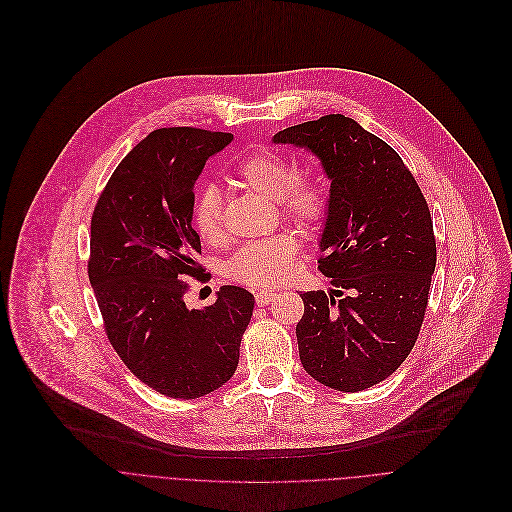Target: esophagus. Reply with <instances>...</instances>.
<instances>
[{
  "label": "esophagus",
  "mask_w": 512,
  "mask_h": 512,
  "mask_svg": "<svg viewBox=\"0 0 512 512\" xmlns=\"http://www.w3.org/2000/svg\"><path fill=\"white\" fill-rule=\"evenodd\" d=\"M274 298H276V292H272V290H258V292H256V302H258L260 306L270 304Z\"/></svg>",
  "instance_id": "obj_1"
}]
</instances>
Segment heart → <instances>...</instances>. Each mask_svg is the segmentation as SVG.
<instances>
[{"label":"heart","mask_w":512,"mask_h":512,"mask_svg":"<svg viewBox=\"0 0 512 512\" xmlns=\"http://www.w3.org/2000/svg\"><path fill=\"white\" fill-rule=\"evenodd\" d=\"M238 179L278 203L280 216L302 232L317 230L329 210V191L323 179L311 173L296 175L294 163L272 149L250 151L236 165ZM191 224L199 238L220 244L226 238L224 197L216 185L197 189ZM296 266V244L290 236H274L242 246L228 262L232 280L252 288H272L292 276Z\"/></svg>","instance_id":"heart-1"}]
</instances>
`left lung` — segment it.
Listing matches in <instances>:
<instances>
[{
    "label": "left lung",
    "instance_id": "obj_1",
    "mask_svg": "<svg viewBox=\"0 0 512 512\" xmlns=\"http://www.w3.org/2000/svg\"><path fill=\"white\" fill-rule=\"evenodd\" d=\"M274 143L313 151L331 177L319 270L335 290L300 294V363L331 389L363 391L418 341L436 268L428 201L401 157L349 117L288 127Z\"/></svg>",
    "mask_w": 512,
    "mask_h": 512
}]
</instances>
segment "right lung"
Listing matches in <instances>:
<instances>
[{"mask_svg":"<svg viewBox=\"0 0 512 512\" xmlns=\"http://www.w3.org/2000/svg\"><path fill=\"white\" fill-rule=\"evenodd\" d=\"M232 139L193 127L153 131L119 163L90 220L88 278L105 333L137 379L173 399L208 395L236 373L254 311L240 286H222L201 311L183 300L181 278L206 272L191 228L193 187Z\"/></svg>","mask_w":512,"mask_h":512,"instance_id":"add662e5","label":"right lung"}]
</instances>
